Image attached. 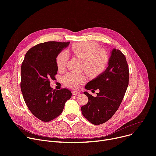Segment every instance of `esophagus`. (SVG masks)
<instances>
[{"mask_svg":"<svg viewBox=\"0 0 156 156\" xmlns=\"http://www.w3.org/2000/svg\"><path fill=\"white\" fill-rule=\"evenodd\" d=\"M72 94H73V95H76L80 94V92L78 91V90H73V91L72 92Z\"/></svg>","mask_w":156,"mask_h":156,"instance_id":"34e87169","label":"esophagus"}]
</instances>
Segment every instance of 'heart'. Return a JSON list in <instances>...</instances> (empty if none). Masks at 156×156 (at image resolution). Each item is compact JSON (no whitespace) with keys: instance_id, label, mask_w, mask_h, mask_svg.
Here are the masks:
<instances>
[{"instance_id":"b5f03b06","label":"heart","mask_w":156,"mask_h":156,"mask_svg":"<svg viewBox=\"0 0 156 156\" xmlns=\"http://www.w3.org/2000/svg\"><path fill=\"white\" fill-rule=\"evenodd\" d=\"M99 45L91 41L76 44L72 47L73 54L83 61V69L90 76H98L107 68L108 55L105 51L99 50ZM68 59V54L66 51H61L57 55L56 64L59 70L65 68ZM62 81L65 85L77 88L85 82V77L82 75L68 73L62 78Z\"/></svg>"}]
</instances>
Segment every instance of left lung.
I'll return each instance as SVG.
<instances>
[{
    "label": "left lung",
    "instance_id": "obj_1",
    "mask_svg": "<svg viewBox=\"0 0 156 156\" xmlns=\"http://www.w3.org/2000/svg\"><path fill=\"white\" fill-rule=\"evenodd\" d=\"M108 67L85 85L87 90H99L96 97L85 92L88 102L81 107L83 116L94 125L110 119L123 99L129 82V68L125 55L114 48Z\"/></svg>",
    "mask_w": 156,
    "mask_h": 156
}]
</instances>
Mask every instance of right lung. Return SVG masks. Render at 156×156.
I'll use <instances>...</instances> for the list:
<instances>
[{
  "instance_id": "obj_1",
  "label": "right lung",
  "mask_w": 156,
  "mask_h": 156,
  "mask_svg": "<svg viewBox=\"0 0 156 156\" xmlns=\"http://www.w3.org/2000/svg\"><path fill=\"white\" fill-rule=\"evenodd\" d=\"M69 42H47L31 47L21 64V90L27 107L40 120L50 121L62 113L71 97L67 88L58 90L50 87L57 73L56 57Z\"/></svg>"
}]
</instances>
